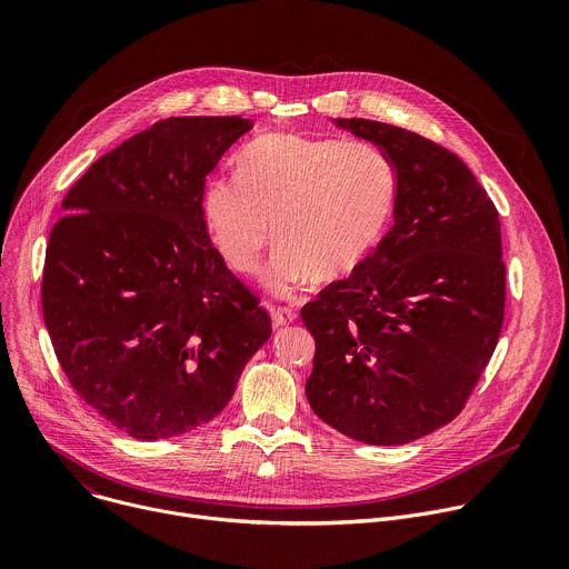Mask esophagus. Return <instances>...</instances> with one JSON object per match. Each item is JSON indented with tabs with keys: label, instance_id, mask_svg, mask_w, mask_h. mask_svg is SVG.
<instances>
[{
	"label": "esophagus",
	"instance_id": "esophagus-1",
	"mask_svg": "<svg viewBox=\"0 0 569 569\" xmlns=\"http://www.w3.org/2000/svg\"><path fill=\"white\" fill-rule=\"evenodd\" d=\"M271 317H273V328H282V326H289L296 321L298 311L289 305H278L271 309Z\"/></svg>",
	"mask_w": 569,
	"mask_h": 569
}]
</instances>
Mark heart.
<instances>
[{
  "label": "heart",
  "mask_w": 569,
  "mask_h": 569,
  "mask_svg": "<svg viewBox=\"0 0 569 569\" xmlns=\"http://www.w3.org/2000/svg\"><path fill=\"white\" fill-rule=\"evenodd\" d=\"M396 201L398 171L385 149L280 133L239 153L237 178L210 180L201 212L212 246L241 276L260 271L276 230L269 282L291 289L311 276L357 273L385 239Z\"/></svg>",
  "instance_id": "b5f03b06"
}]
</instances>
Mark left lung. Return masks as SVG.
Listing matches in <instances>:
<instances>
[{
	"label": "left lung",
	"mask_w": 569,
	"mask_h": 569,
	"mask_svg": "<svg viewBox=\"0 0 569 569\" xmlns=\"http://www.w3.org/2000/svg\"><path fill=\"white\" fill-rule=\"evenodd\" d=\"M337 126L389 153L393 228L366 264L300 309L317 341L307 400L370 446H402L455 420L503 323L507 267L497 210L466 162L370 119Z\"/></svg>",
	"instance_id": "1"
}]
</instances>
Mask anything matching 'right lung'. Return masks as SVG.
<instances>
[{
	"label": "right lung",
	"instance_id": "add662e5",
	"mask_svg": "<svg viewBox=\"0 0 569 569\" xmlns=\"http://www.w3.org/2000/svg\"><path fill=\"white\" fill-rule=\"evenodd\" d=\"M252 129L169 117L90 164L62 199L42 271L60 368L103 420L158 440L230 402L271 317L212 246L206 176Z\"/></svg>",
	"mask_w": 569,
	"mask_h": 569
}]
</instances>
